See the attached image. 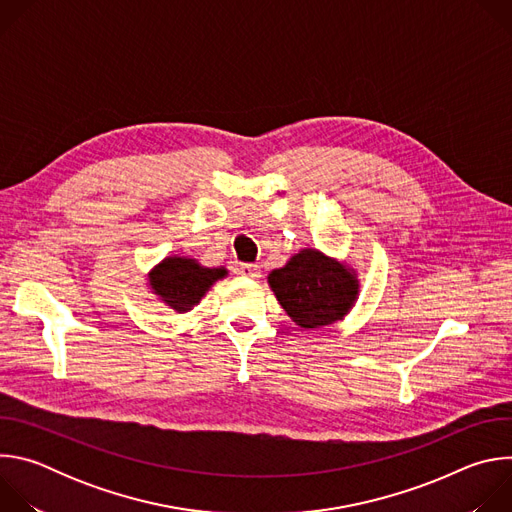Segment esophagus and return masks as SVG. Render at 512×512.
<instances>
[{
  "label": "esophagus",
  "mask_w": 512,
  "mask_h": 512,
  "mask_svg": "<svg viewBox=\"0 0 512 512\" xmlns=\"http://www.w3.org/2000/svg\"><path fill=\"white\" fill-rule=\"evenodd\" d=\"M237 269H239V273H241L243 277L257 279V277L261 275V267H259V265H253V263H241Z\"/></svg>",
  "instance_id": "obj_1"
}]
</instances>
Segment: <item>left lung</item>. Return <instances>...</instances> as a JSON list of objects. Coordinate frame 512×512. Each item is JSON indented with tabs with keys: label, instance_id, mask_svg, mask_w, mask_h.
I'll use <instances>...</instances> for the list:
<instances>
[{
	"label": "left lung",
	"instance_id": "8db88e82",
	"mask_svg": "<svg viewBox=\"0 0 512 512\" xmlns=\"http://www.w3.org/2000/svg\"><path fill=\"white\" fill-rule=\"evenodd\" d=\"M267 283L285 314L308 330L344 320L360 296L356 269L314 247L291 255Z\"/></svg>",
	"mask_w": 512,
	"mask_h": 512
}]
</instances>
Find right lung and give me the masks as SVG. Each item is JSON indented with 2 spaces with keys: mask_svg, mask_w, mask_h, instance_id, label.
Here are the masks:
<instances>
[{
  "mask_svg": "<svg viewBox=\"0 0 512 512\" xmlns=\"http://www.w3.org/2000/svg\"><path fill=\"white\" fill-rule=\"evenodd\" d=\"M227 275V267H206L194 257L170 255L150 269L148 285L164 306L186 314L200 304L216 281Z\"/></svg>",
  "mask_w": 512,
  "mask_h": 512,
  "instance_id": "add662e5",
  "label": "right lung"
}]
</instances>
